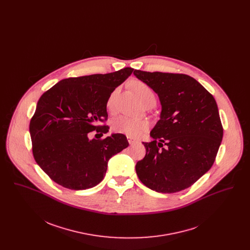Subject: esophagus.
Returning a JSON list of instances; mask_svg holds the SVG:
<instances>
[{"mask_svg": "<svg viewBox=\"0 0 250 250\" xmlns=\"http://www.w3.org/2000/svg\"><path fill=\"white\" fill-rule=\"evenodd\" d=\"M127 141H128V143H129V144H131V145H133V144L138 143V141H137V140H135L134 138H131V137H127Z\"/></svg>", "mask_w": 250, "mask_h": 250, "instance_id": "esophagus-1", "label": "esophagus"}]
</instances>
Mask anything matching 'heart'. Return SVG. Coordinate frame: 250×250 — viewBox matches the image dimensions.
Returning a JSON list of instances; mask_svg holds the SVG:
<instances>
[{
	"label": "heart",
	"instance_id": "1",
	"mask_svg": "<svg viewBox=\"0 0 250 250\" xmlns=\"http://www.w3.org/2000/svg\"><path fill=\"white\" fill-rule=\"evenodd\" d=\"M134 90L143 102H145L146 100H149L151 98H155L152 89L147 84L143 83L142 82H137L134 83ZM117 93L118 90L113 91L107 99V108L110 110L114 108ZM112 127L116 132L125 134L131 138H139L144 131L148 129L149 123L145 120L136 119L127 116H119L113 121Z\"/></svg>",
	"mask_w": 250,
	"mask_h": 250
}]
</instances>
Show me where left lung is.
I'll return each instance as SVG.
<instances>
[{"instance_id": "left-lung-1", "label": "left lung", "mask_w": 250, "mask_h": 250, "mask_svg": "<svg viewBox=\"0 0 250 250\" xmlns=\"http://www.w3.org/2000/svg\"><path fill=\"white\" fill-rule=\"evenodd\" d=\"M137 79L158 95L160 119L146 155L136 164L143 185L160 193L191 187L214 164L223 128L214 96L185 74L135 70ZM164 143L167 147H163Z\"/></svg>"}]
</instances>
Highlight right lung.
I'll return each instance as SVG.
<instances>
[{
	"instance_id": "1",
	"label": "right lung",
	"mask_w": 250,
	"mask_h": 250,
	"mask_svg": "<svg viewBox=\"0 0 250 250\" xmlns=\"http://www.w3.org/2000/svg\"><path fill=\"white\" fill-rule=\"evenodd\" d=\"M134 71L131 67L108 74H95L60 81L43 94L30 123L36 163L60 186L84 190L98 185L107 162L129 144L124 134L104 140L90 139L107 118V99Z\"/></svg>"
}]
</instances>
